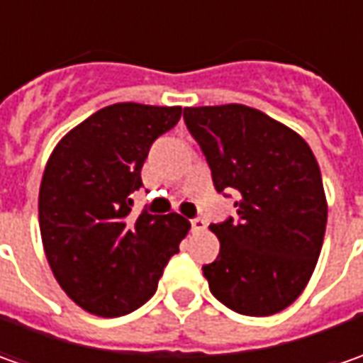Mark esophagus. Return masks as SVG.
<instances>
[{
	"label": "esophagus",
	"mask_w": 363,
	"mask_h": 363,
	"mask_svg": "<svg viewBox=\"0 0 363 363\" xmlns=\"http://www.w3.org/2000/svg\"><path fill=\"white\" fill-rule=\"evenodd\" d=\"M206 226H208V224H206V220H203V218H191V230L194 232H202V230H206Z\"/></svg>",
	"instance_id": "1"
}]
</instances>
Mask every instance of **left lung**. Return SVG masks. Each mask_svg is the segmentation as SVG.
I'll return each mask as SVG.
<instances>
[{"instance_id": "8db88e82", "label": "left lung", "mask_w": 363, "mask_h": 363, "mask_svg": "<svg viewBox=\"0 0 363 363\" xmlns=\"http://www.w3.org/2000/svg\"><path fill=\"white\" fill-rule=\"evenodd\" d=\"M220 194L236 191V218L212 224L220 240L203 264L212 295L240 315L264 317L303 293L323 246L328 202L311 147L283 123L244 105L188 106Z\"/></svg>"}]
</instances>
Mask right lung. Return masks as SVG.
<instances>
[{"label":"right lung","instance_id":"add662e5","mask_svg":"<svg viewBox=\"0 0 363 363\" xmlns=\"http://www.w3.org/2000/svg\"><path fill=\"white\" fill-rule=\"evenodd\" d=\"M179 117L182 106H105L50 155L38 198L44 252L64 293L89 313L121 317L139 309L179 252L186 218L147 210L131 216L147 153Z\"/></svg>","mask_w":363,"mask_h":363}]
</instances>
